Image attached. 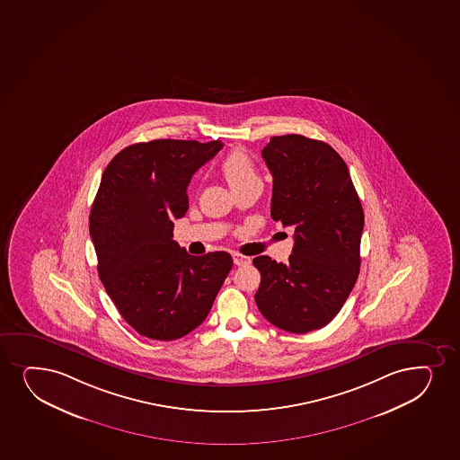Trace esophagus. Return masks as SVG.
Wrapping results in <instances>:
<instances>
[{
    "instance_id": "esophagus-1",
    "label": "esophagus",
    "mask_w": 460,
    "mask_h": 460,
    "mask_svg": "<svg viewBox=\"0 0 460 460\" xmlns=\"http://www.w3.org/2000/svg\"><path fill=\"white\" fill-rule=\"evenodd\" d=\"M234 263L237 266H244L249 265L251 263V259L249 257H246V255L242 254H234L233 255Z\"/></svg>"
}]
</instances>
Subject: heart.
Returning <instances> with one entry per match:
<instances>
[{
    "label": "heart",
    "mask_w": 460,
    "mask_h": 460,
    "mask_svg": "<svg viewBox=\"0 0 460 460\" xmlns=\"http://www.w3.org/2000/svg\"><path fill=\"white\" fill-rule=\"evenodd\" d=\"M223 177L226 179L234 192L244 190L254 184H261L254 163L242 149L233 151L222 163Z\"/></svg>",
    "instance_id": "heart-1"
}]
</instances>
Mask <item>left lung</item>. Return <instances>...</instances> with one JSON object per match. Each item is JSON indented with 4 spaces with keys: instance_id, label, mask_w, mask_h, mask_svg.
I'll use <instances>...</instances> for the list:
<instances>
[{
    "instance_id": "1",
    "label": "left lung",
    "mask_w": 460,
    "mask_h": 460,
    "mask_svg": "<svg viewBox=\"0 0 460 460\" xmlns=\"http://www.w3.org/2000/svg\"><path fill=\"white\" fill-rule=\"evenodd\" d=\"M261 157L274 179L270 217L296 234L288 263L252 260L261 276L255 303L270 323L305 334L330 323L356 285L362 205L343 158L323 141L272 137Z\"/></svg>"
}]
</instances>
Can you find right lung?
<instances>
[{"label":"right lung","mask_w":460,"mask_h":460,"mask_svg":"<svg viewBox=\"0 0 460 460\" xmlns=\"http://www.w3.org/2000/svg\"><path fill=\"white\" fill-rule=\"evenodd\" d=\"M222 147L218 140L137 143L104 169L89 217L98 276L121 317L152 341H175L203 323L233 268L225 251L195 257L172 240L192 175Z\"/></svg>","instance_id":"right-lung-1"}]
</instances>
